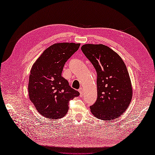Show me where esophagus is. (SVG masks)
Here are the masks:
<instances>
[{
    "mask_svg": "<svg viewBox=\"0 0 155 155\" xmlns=\"http://www.w3.org/2000/svg\"><path fill=\"white\" fill-rule=\"evenodd\" d=\"M78 92L80 93L81 96H83V95L84 94V89L82 87H81L79 89H78Z\"/></svg>",
    "mask_w": 155,
    "mask_h": 155,
    "instance_id": "esophagus-1",
    "label": "esophagus"
}]
</instances>
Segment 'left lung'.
<instances>
[{"label": "left lung", "mask_w": 155, "mask_h": 155, "mask_svg": "<svg viewBox=\"0 0 155 155\" xmlns=\"http://www.w3.org/2000/svg\"><path fill=\"white\" fill-rule=\"evenodd\" d=\"M81 50L96 69L97 99L90 107L95 117L112 120L130 105L133 88L126 65L116 52L102 44H86Z\"/></svg>", "instance_id": "8db88e82"}]
</instances>
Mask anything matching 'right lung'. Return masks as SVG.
Segmentation results:
<instances>
[{"label":"right lung","mask_w":155,"mask_h":155,"mask_svg":"<svg viewBox=\"0 0 155 155\" xmlns=\"http://www.w3.org/2000/svg\"><path fill=\"white\" fill-rule=\"evenodd\" d=\"M80 43L60 42L45 49L32 65L29 76V99L42 116L61 118L67 113L68 102L79 95L61 76L65 62Z\"/></svg>","instance_id":"add662e5"}]
</instances>
